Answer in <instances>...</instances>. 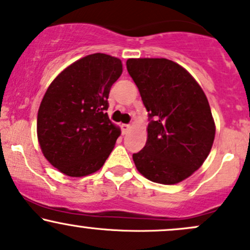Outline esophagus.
<instances>
[{
    "instance_id": "1",
    "label": "esophagus",
    "mask_w": 250,
    "mask_h": 250,
    "mask_svg": "<svg viewBox=\"0 0 250 250\" xmlns=\"http://www.w3.org/2000/svg\"><path fill=\"white\" fill-rule=\"evenodd\" d=\"M121 128H122V131H123V134H127L128 131L130 130V125H125V123H123L122 125H121Z\"/></svg>"
}]
</instances>
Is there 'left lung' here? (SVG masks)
Instances as JSON below:
<instances>
[{
	"mask_svg": "<svg viewBox=\"0 0 250 250\" xmlns=\"http://www.w3.org/2000/svg\"><path fill=\"white\" fill-rule=\"evenodd\" d=\"M127 70L149 112L147 142L133 154L148 180L173 185L193 174L209 155L216 125L201 85L165 58L127 60Z\"/></svg>",
	"mask_w": 250,
	"mask_h": 250,
	"instance_id": "left-lung-1",
	"label": "left lung"
}]
</instances>
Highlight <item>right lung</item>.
<instances>
[{"mask_svg":"<svg viewBox=\"0 0 250 250\" xmlns=\"http://www.w3.org/2000/svg\"><path fill=\"white\" fill-rule=\"evenodd\" d=\"M121 75L119 58L94 53L49 84L38 111V141L43 156L62 173L76 178L95 173L110 155L121 129L105 110Z\"/></svg>","mask_w":250,"mask_h":250,"instance_id":"1","label":"right lung"}]
</instances>
